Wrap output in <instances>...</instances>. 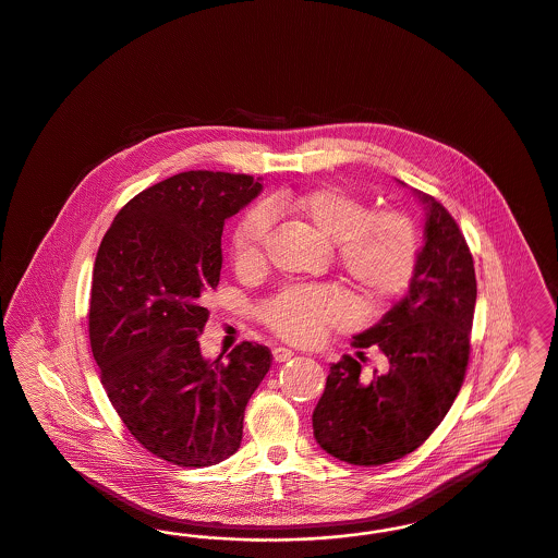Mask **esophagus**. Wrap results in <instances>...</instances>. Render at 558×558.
<instances>
[{
  "label": "esophagus",
  "mask_w": 558,
  "mask_h": 558,
  "mask_svg": "<svg viewBox=\"0 0 558 558\" xmlns=\"http://www.w3.org/2000/svg\"><path fill=\"white\" fill-rule=\"evenodd\" d=\"M271 355H274V362H278V364H282V362H287V360H291L292 353L291 349H284V347H276L274 351H271Z\"/></svg>",
  "instance_id": "esophagus-1"
}]
</instances>
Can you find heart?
I'll return each instance as SVG.
<instances>
[{
    "label": "heart",
    "mask_w": 558,
    "mask_h": 558,
    "mask_svg": "<svg viewBox=\"0 0 558 558\" xmlns=\"http://www.w3.org/2000/svg\"><path fill=\"white\" fill-rule=\"evenodd\" d=\"M291 211L319 239L337 242V264L372 307L391 301L410 284L418 262V236L403 213H371L366 203L339 187L307 190L292 198ZM267 223L264 209H253L240 219L232 236V259L239 271L259 266ZM353 314L351 299L339 287H289L262 310L271 332L301 345L316 343L332 328H343Z\"/></svg>",
    "instance_id": "obj_1"
}]
</instances>
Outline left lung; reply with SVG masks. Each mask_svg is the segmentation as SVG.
<instances>
[{
  "label": "left lung",
  "mask_w": 558,
  "mask_h": 558,
  "mask_svg": "<svg viewBox=\"0 0 558 558\" xmlns=\"http://www.w3.org/2000/svg\"><path fill=\"white\" fill-rule=\"evenodd\" d=\"M399 182V180H398ZM403 184V182H399ZM425 205V244L403 299L353 347H376L387 368L360 376L364 351L330 366L314 410L319 448L357 466H376L421 448L446 418L471 353L477 301L469 244L450 213L414 190Z\"/></svg>",
  "instance_id": "obj_1"
}]
</instances>
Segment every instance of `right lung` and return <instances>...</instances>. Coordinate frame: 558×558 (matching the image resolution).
<instances>
[{
	"label": "right lung",
	"instance_id": "obj_1",
	"mask_svg": "<svg viewBox=\"0 0 558 558\" xmlns=\"http://www.w3.org/2000/svg\"><path fill=\"white\" fill-rule=\"evenodd\" d=\"M262 190L244 173H178L133 196L96 255L89 343L100 380L133 437L178 466L239 451L244 408L271 366L266 345L244 341L211 362L198 343L223 223Z\"/></svg>",
	"mask_w": 558,
	"mask_h": 558
}]
</instances>
